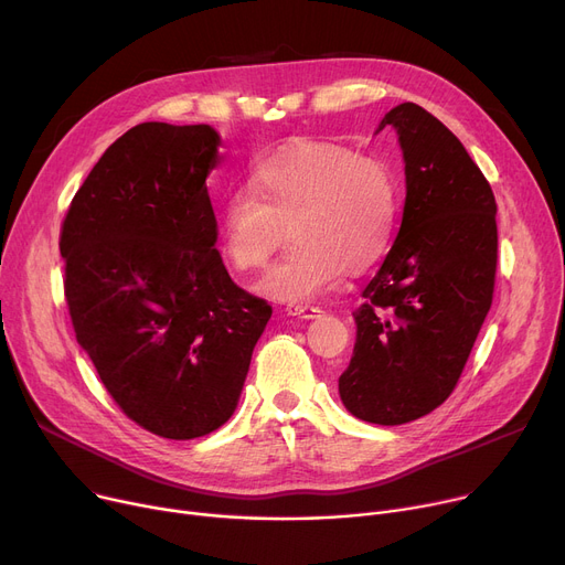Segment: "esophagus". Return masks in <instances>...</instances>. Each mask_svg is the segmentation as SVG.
<instances>
[{"label": "esophagus", "mask_w": 565, "mask_h": 565, "mask_svg": "<svg viewBox=\"0 0 565 565\" xmlns=\"http://www.w3.org/2000/svg\"><path fill=\"white\" fill-rule=\"evenodd\" d=\"M286 311L290 316H298V318H305V320H311V318H318L322 311L318 307H311V305H288Z\"/></svg>", "instance_id": "obj_1"}]
</instances>
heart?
<instances>
[{
  "instance_id": "heart-1",
  "label": "heart",
  "mask_w": 565,
  "mask_h": 565,
  "mask_svg": "<svg viewBox=\"0 0 565 565\" xmlns=\"http://www.w3.org/2000/svg\"><path fill=\"white\" fill-rule=\"evenodd\" d=\"M401 215L392 169L339 143L305 141L254 162L249 192L220 211L217 245L233 273L247 275L292 243L256 284L265 298L309 302L343 273L360 275L387 254Z\"/></svg>"
}]
</instances>
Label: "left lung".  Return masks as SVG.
<instances>
[{
  "label": "left lung",
  "instance_id": "obj_1",
  "mask_svg": "<svg viewBox=\"0 0 565 565\" xmlns=\"http://www.w3.org/2000/svg\"><path fill=\"white\" fill-rule=\"evenodd\" d=\"M405 158L394 247L354 309L358 341L339 377L358 419L398 426L451 396L490 311L497 201L460 139L414 103L384 114Z\"/></svg>",
  "mask_w": 565,
  "mask_h": 565
}]
</instances>
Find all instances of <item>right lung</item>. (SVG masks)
Returning a JSON list of instances; mask_svg holds the SVG:
<instances>
[{
  "instance_id": "add662e5",
  "label": "right lung",
  "mask_w": 565,
  "mask_h": 565,
  "mask_svg": "<svg viewBox=\"0 0 565 565\" xmlns=\"http://www.w3.org/2000/svg\"><path fill=\"white\" fill-rule=\"evenodd\" d=\"M211 126L139 124L73 196L58 235L77 343L128 419L167 439L233 414L273 307L237 286L215 247Z\"/></svg>"
}]
</instances>
